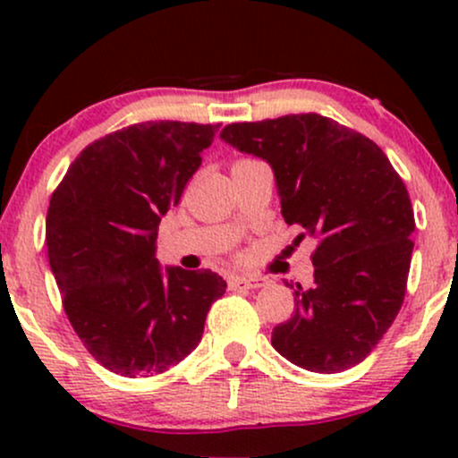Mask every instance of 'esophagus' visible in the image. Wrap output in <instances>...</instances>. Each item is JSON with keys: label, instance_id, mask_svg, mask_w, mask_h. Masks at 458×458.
Masks as SVG:
<instances>
[{"label": "esophagus", "instance_id": "esophagus-1", "mask_svg": "<svg viewBox=\"0 0 458 458\" xmlns=\"http://www.w3.org/2000/svg\"><path fill=\"white\" fill-rule=\"evenodd\" d=\"M269 284V280L262 276H251V277H245V276H236V277H230L228 286L233 288V291H250V288H262Z\"/></svg>", "mask_w": 458, "mask_h": 458}]
</instances>
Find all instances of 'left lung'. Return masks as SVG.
<instances>
[{
	"instance_id": "left-lung-1",
	"label": "left lung",
	"mask_w": 458,
	"mask_h": 458,
	"mask_svg": "<svg viewBox=\"0 0 458 458\" xmlns=\"http://www.w3.org/2000/svg\"><path fill=\"white\" fill-rule=\"evenodd\" d=\"M219 138L269 163L284 222L301 228L295 243L318 241L314 286L297 284L295 314L271 344L323 375L364 361L407 291L415 222L403 178L375 141L318 114L234 123Z\"/></svg>"
}]
</instances>
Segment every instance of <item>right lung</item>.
Listing matches in <instances>:
<instances>
[{"label": "right lung", "mask_w": 458, "mask_h": 458, "mask_svg": "<svg viewBox=\"0 0 458 458\" xmlns=\"http://www.w3.org/2000/svg\"><path fill=\"white\" fill-rule=\"evenodd\" d=\"M219 124L140 123L92 141L47 211L49 265L90 355L123 377L159 375L196 349L225 282L161 269L157 228L202 165Z\"/></svg>", "instance_id": "1"}]
</instances>
